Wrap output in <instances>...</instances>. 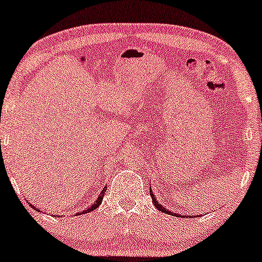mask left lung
<instances>
[{
    "label": "left lung",
    "instance_id": "left-lung-1",
    "mask_svg": "<svg viewBox=\"0 0 262 262\" xmlns=\"http://www.w3.org/2000/svg\"><path fill=\"white\" fill-rule=\"evenodd\" d=\"M150 195H151V199H152V202H154L155 207H156L157 210H160V211H161V212H164V213H171V215H172V212H170V211H168V210H166L164 206H161V205H160L159 201H156V198H155V195L152 193V191H151V188H150ZM190 217H191V216H190ZM193 217H195V216H193Z\"/></svg>",
    "mask_w": 262,
    "mask_h": 262
}]
</instances>
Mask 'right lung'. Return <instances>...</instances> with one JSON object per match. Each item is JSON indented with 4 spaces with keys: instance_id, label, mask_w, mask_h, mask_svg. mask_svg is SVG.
<instances>
[{
    "instance_id": "obj_1",
    "label": "right lung",
    "mask_w": 262,
    "mask_h": 262,
    "mask_svg": "<svg viewBox=\"0 0 262 262\" xmlns=\"http://www.w3.org/2000/svg\"><path fill=\"white\" fill-rule=\"evenodd\" d=\"M105 191H106V187L103 188V190H102V192H101V195L98 196V198H97L96 202H94V204H92L91 206H90V207H87V209L83 210L82 212H78L77 215H81V213H87V212H91V211H94L95 209H97V207L100 206V205H101V202H102L103 195H105ZM29 204H30V202H29ZM30 205H31V204H30ZM31 207H33V205H31ZM33 209H36V207H33Z\"/></svg>"
}]
</instances>
